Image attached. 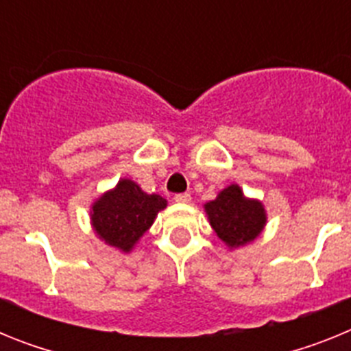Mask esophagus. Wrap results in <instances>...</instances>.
<instances>
[{
    "mask_svg": "<svg viewBox=\"0 0 351 351\" xmlns=\"http://www.w3.org/2000/svg\"><path fill=\"white\" fill-rule=\"evenodd\" d=\"M173 200H176L178 204H190L191 195L190 193H179V195H176V198H173Z\"/></svg>",
    "mask_w": 351,
    "mask_h": 351,
    "instance_id": "1",
    "label": "esophagus"
}]
</instances>
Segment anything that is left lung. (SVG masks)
<instances>
[{
    "label": "left lung",
    "mask_w": 351,
    "mask_h": 351,
    "mask_svg": "<svg viewBox=\"0 0 351 351\" xmlns=\"http://www.w3.org/2000/svg\"><path fill=\"white\" fill-rule=\"evenodd\" d=\"M209 225L228 250L253 243L267 225V210L258 198L244 195L239 184L226 186L218 197L204 204Z\"/></svg>",
    "instance_id": "1"
}]
</instances>
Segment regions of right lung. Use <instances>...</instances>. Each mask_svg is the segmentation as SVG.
<instances>
[{"mask_svg": "<svg viewBox=\"0 0 351 351\" xmlns=\"http://www.w3.org/2000/svg\"><path fill=\"white\" fill-rule=\"evenodd\" d=\"M165 207V198L145 193L137 182L123 178L91 204L89 219L100 241L121 253H130Z\"/></svg>", "mask_w": 351, "mask_h": 351, "instance_id": "add662e5", "label": "right lung"}]
</instances>
